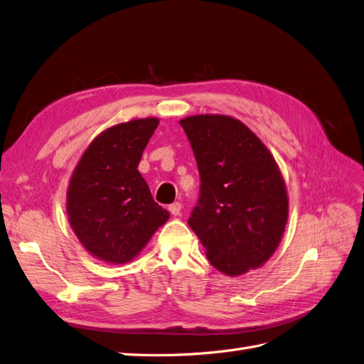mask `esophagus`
<instances>
[{
  "instance_id": "obj_1",
  "label": "esophagus",
  "mask_w": 364,
  "mask_h": 364,
  "mask_svg": "<svg viewBox=\"0 0 364 364\" xmlns=\"http://www.w3.org/2000/svg\"><path fill=\"white\" fill-rule=\"evenodd\" d=\"M169 212L173 215V216H180L181 215V203H172L171 205H169Z\"/></svg>"
}]
</instances>
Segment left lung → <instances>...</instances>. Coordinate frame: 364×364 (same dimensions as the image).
I'll list each match as a JSON object with an SVG mask.
<instances>
[{
  "label": "left lung",
  "mask_w": 364,
  "mask_h": 364,
  "mask_svg": "<svg viewBox=\"0 0 364 364\" xmlns=\"http://www.w3.org/2000/svg\"><path fill=\"white\" fill-rule=\"evenodd\" d=\"M180 124L201 181L188 224L224 274L259 268L276 252L288 220L285 181L273 155L233 117L201 114Z\"/></svg>",
  "instance_id": "8db88e82"
}]
</instances>
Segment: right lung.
<instances>
[{
  "label": "right lung",
  "mask_w": 364,
  "mask_h": 364,
  "mask_svg": "<svg viewBox=\"0 0 364 364\" xmlns=\"http://www.w3.org/2000/svg\"><path fill=\"white\" fill-rule=\"evenodd\" d=\"M159 119H137L108 128L91 141L71 175L68 221L92 256L111 264L136 257L169 212L154 201L137 171Z\"/></svg>",
  "instance_id": "add662e5"
}]
</instances>
